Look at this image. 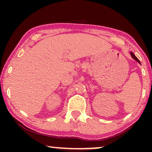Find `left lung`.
Returning a JSON list of instances; mask_svg holds the SVG:
<instances>
[{
	"instance_id": "obj_1",
	"label": "left lung",
	"mask_w": 152,
	"mask_h": 152,
	"mask_svg": "<svg viewBox=\"0 0 152 152\" xmlns=\"http://www.w3.org/2000/svg\"><path fill=\"white\" fill-rule=\"evenodd\" d=\"M131 55H132V57L133 58V59H135V60H136V61H138V63L140 64V61H139V60H138V58H137V57H136V55H134V53H132V52H131Z\"/></svg>"
}]
</instances>
